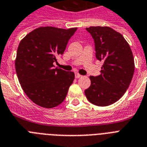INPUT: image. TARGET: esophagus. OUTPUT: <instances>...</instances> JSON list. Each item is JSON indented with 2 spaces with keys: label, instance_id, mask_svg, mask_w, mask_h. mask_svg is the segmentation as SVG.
Instances as JSON below:
<instances>
[{
  "label": "esophagus",
  "instance_id": "1",
  "mask_svg": "<svg viewBox=\"0 0 147 147\" xmlns=\"http://www.w3.org/2000/svg\"><path fill=\"white\" fill-rule=\"evenodd\" d=\"M81 77H82V76H81L80 74H78V73H77V72H76V78H81Z\"/></svg>",
  "mask_w": 147,
  "mask_h": 147
}]
</instances>
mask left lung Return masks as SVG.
<instances>
[{
    "mask_svg": "<svg viewBox=\"0 0 147 147\" xmlns=\"http://www.w3.org/2000/svg\"><path fill=\"white\" fill-rule=\"evenodd\" d=\"M94 40L96 59L103 61L100 75L90 76V86L84 90L88 101L107 107L118 101L129 87L134 60L128 43L119 32L108 26L86 28Z\"/></svg>",
    "mask_w": 147,
    "mask_h": 147,
    "instance_id": "left-lung-1",
    "label": "left lung"
}]
</instances>
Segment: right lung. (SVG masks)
I'll return each instance as SVG.
<instances>
[{"mask_svg": "<svg viewBox=\"0 0 147 147\" xmlns=\"http://www.w3.org/2000/svg\"><path fill=\"white\" fill-rule=\"evenodd\" d=\"M77 28L39 27L28 33L17 49L15 67L22 90L35 104L51 109L63 102L75 79L73 71L53 69Z\"/></svg>", "mask_w": 147, "mask_h": 147, "instance_id": "1", "label": "right lung"}]
</instances>
